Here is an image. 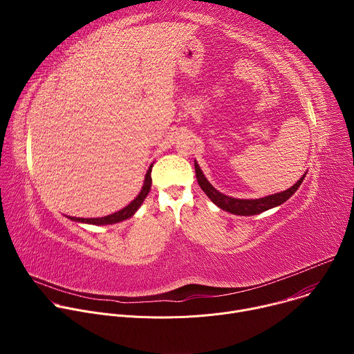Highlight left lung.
I'll list each match as a JSON object with an SVG mask.
<instances>
[{
    "label": "left lung",
    "mask_w": 354,
    "mask_h": 354,
    "mask_svg": "<svg viewBox=\"0 0 354 354\" xmlns=\"http://www.w3.org/2000/svg\"><path fill=\"white\" fill-rule=\"evenodd\" d=\"M194 171H196V178H197V183L200 185L201 190H203L207 197L213 201V203L220 207L221 210H225L231 214L235 216H255V214H261L266 210H270L273 207H277L280 205H283L284 201H287L299 187V185L304 180L307 172L302 175L297 183H294L291 187H288L287 190H283L280 193H274V194H269L261 198H235L231 196H227L221 192H218L205 176L203 171L200 169L198 164L194 161Z\"/></svg>",
    "instance_id": "8db88e82"
}]
</instances>
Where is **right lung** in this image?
I'll use <instances>...</instances> for the list:
<instances>
[{"label": "right lung", "mask_w": 354, "mask_h": 354, "mask_svg": "<svg viewBox=\"0 0 354 354\" xmlns=\"http://www.w3.org/2000/svg\"><path fill=\"white\" fill-rule=\"evenodd\" d=\"M151 168H153V165H149L147 174H145V179H144V185L140 190V193L137 194V197L131 201L130 205H127L124 209L113 213V214H109L106 217H97V218H80V217H71L68 216L67 218H70L71 221H75V223H82V224H92V225H109V224H116V223H120V221H124L127 218H130L131 216H134V213L140 209V206L142 205V201L145 200L147 194L149 193V189H151V183H153V180H151Z\"/></svg>", "instance_id": "right-lung-1"}]
</instances>
